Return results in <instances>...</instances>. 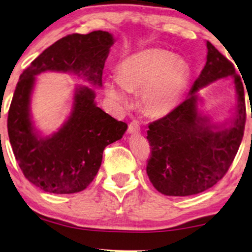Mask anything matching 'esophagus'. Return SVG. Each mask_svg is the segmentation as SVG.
<instances>
[{
    "label": "esophagus",
    "mask_w": 252,
    "mask_h": 252,
    "mask_svg": "<svg viewBox=\"0 0 252 252\" xmlns=\"http://www.w3.org/2000/svg\"><path fill=\"white\" fill-rule=\"evenodd\" d=\"M140 132V124L136 120H133V122L129 123L128 125V133L130 134H135Z\"/></svg>",
    "instance_id": "esophagus-1"
}]
</instances>
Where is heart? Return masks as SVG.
Instances as JSON below:
<instances>
[{
	"mask_svg": "<svg viewBox=\"0 0 252 252\" xmlns=\"http://www.w3.org/2000/svg\"><path fill=\"white\" fill-rule=\"evenodd\" d=\"M189 78L187 64L167 50L146 49L120 63L118 77L105 81L106 95L113 102L127 104L128 92H140L144 111L163 117L173 111L184 95Z\"/></svg>",
	"mask_w": 252,
	"mask_h": 252,
	"instance_id": "1",
	"label": "heart"
}]
</instances>
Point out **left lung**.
I'll return each mask as SVG.
<instances>
[{
	"label": "left lung",
	"mask_w": 252,
	"mask_h": 252,
	"mask_svg": "<svg viewBox=\"0 0 252 252\" xmlns=\"http://www.w3.org/2000/svg\"><path fill=\"white\" fill-rule=\"evenodd\" d=\"M206 48V64L190 95L168 115L149 124L147 174L154 187L167 196L195 195L213 187L227 173L243 137L247 112L242 80L232 62L209 41ZM228 76L236 85L238 109L232 125L222 129L210 126L198 112L195 92Z\"/></svg>",
	"instance_id": "8db88e82"
}]
</instances>
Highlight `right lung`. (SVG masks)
I'll return each mask as SVG.
<instances>
[{"label":"right lung","mask_w":252,"mask_h":252,"mask_svg":"<svg viewBox=\"0 0 252 252\" xmlns=\"http://www.w3.org/2000/svg\"><path fill=\"white\" fill-rule=\"evenodd\" d=\"M111 34L94 31L62 37L34 60L20 74L8 113V134L13 155L30 182L53 194H74L94 180L106 146L120 140L127 124L96 106L95 92L75 89L72 112L51 136L40 137L30 117L35 75L44 71L72 72L101 87Z\"/></svg>","instance_id":"obj_1"}]
</instances>
